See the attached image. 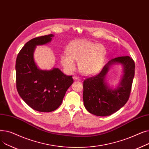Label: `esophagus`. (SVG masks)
Listing matches in <instances>:
<instances>
[{
    "label": "esophagus",
    "mask_w": 149,
    "mask_h": 149,
    "mask_svg": "<svg viewBox=\"0 0 149 149\" xmlns=\"http://www.w3.org/2000/svg\"><path fill=\"white\" fill-rule=\"evenodd\" d=\"M73 79H74V80H76V81H80V78H79V77H77V76H74V77H73Z\"/></svg>",
    "instance_id": "esophagus-1"
}]
</instances>
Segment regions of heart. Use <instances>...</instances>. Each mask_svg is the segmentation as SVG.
I'll use <instances>...</instances> for the list:
<instances>
[{"label": "heart", "mask_w": 149, "mask_h": 149, "mask_svg": "<svg viewBox=\"0 0 149 149\" xmlns=\"http://www.w3.org/2000/svg\"><path fill=\"white\" fill-rule=\"evenodd\" d=\"M67 54L61 57V63L68 72L75 69L76 61L79 69L84 75L95 74L104 64L106 49L101 44L81 40L70 43L66 50Z\"/></svg>", "instance_id": "heart-1"}]
</instances>
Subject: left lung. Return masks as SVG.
I'll list each match as a JSON object with an SVG mask.
<instances>
[{
    "mask_svg": "<svg viewBox=\"0 0 149 149\" xmlns=\"http://www.w3.org/2000/svg\"><path fill=\"white\" fill-rule=\"evenodd\" d=\"M121 64L123 75L119 84L111 88L105 79L111 65ZM135 62L129 56L112 59L96 75L87 78L83 82V102L87 111L100 116H109L123 107L130 96L135 75Z\"/></svg>",
    "mask_w": 149,
    "mask_h": 149,
    "instance_id": "8db88e82",
    "label": "left lung"
}]
</instances>
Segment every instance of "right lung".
Masks as SVG:
<instances>
[{"label":"right lung","instance_id":"add662e5","mask_svg":"<svg viewBox=\"0 0 149 149\" xmlns=\"http://www.w3.org/2000/svg\"><path fill=\"white\" fill-rule=\"evenodd\" d=\"M53 37L49 34L31 39L20 51L15 63L19 94L29 107L38 112H50L57 109L74 82L72 75H65L58 68L41 70L36 64V46L50 42Z\"/></svg>","mask_w":149,"mask_h":149}]
</instances>
